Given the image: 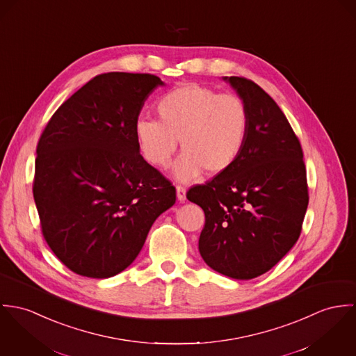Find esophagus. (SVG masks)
<instances>
[{"mask_svg": "<svg viewBox=\"0 0 356 356\" xmlns=\"http://www.w3.org/2000/svg\"><path fill=\"white\" fill-rule=\"evenodd\" d=\"M176 193H177V199L180 202L186 200V187L183 186H176Z\"/></svg>", "mask_w": 356, "mask_h": 356, "instance_id": "34e87169", "label": "esophagus"}]
</instances>
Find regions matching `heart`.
<instances>
[{
  "label": "heart",
  "mask_w": 356,
  "mask_h": 356,
  "mask_svg": "<svg viewBox=\"0 0 356 356\" xmlns=\"http://www.w3.org/2000/svg\"><path fill=\"white\" fill-rule=\"evenodd\" d=\"M156 111L159 121H136V143L143 159L165 169L180 139L184 153L175 165L179 180H195L203 170L210 176L222 175L244 150L250 113L238 95L191 83L162 95Z\"/></svg>",
  "instance_id": "b5f03b06"
}]
</instances>
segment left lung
<instances>
[{
  "mask_svg": "<svg viewBox=\"0 0 356 356\" xmlns=\"http://www.w3.org/2000/svg\"><path fill=\"white\" fill-rule=\"evenodd\" d=\"M250 113L241 156L187 199L204 211L199 252L216 272L250 280L293 247L309 204L303 150L275 99L252 80L225 76Z\"/></svg>",
  "mask_w": 356,
  "mask_h": 356,
  "instance_id": "left-lung-1",
  "label": "left lung"
}]
</instances>
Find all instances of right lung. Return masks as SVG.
<instances>
[{
	"label": "right lung",
	"instance_id": "add662e5",
	"mask_svg": "<svg viewBox=\"0 0 356 356\" xmlns=\"http://www.w3.org/2000/svg\"><path fill=\"white\" fill-rule=\"evenodd\" d=\"M163 81L152 74L95 76L49 120L37 146L33 194L40 229L74 273L116 276L140 252L176 188L140 156L135 124Z\"/></svg>",
	"mask_w": 356,
	"mask_h": 356
}]
</instances>
